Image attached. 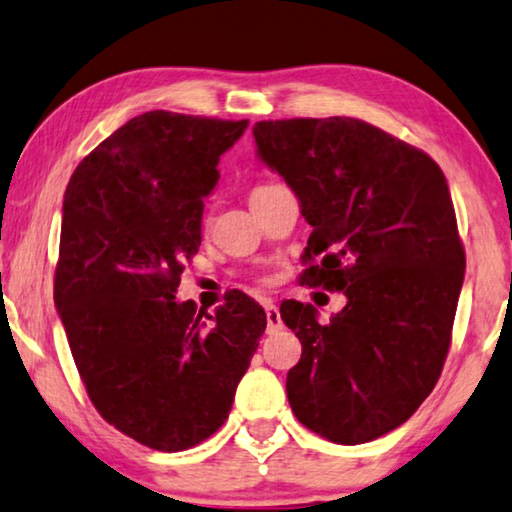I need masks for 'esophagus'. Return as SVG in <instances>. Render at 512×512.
I'll return each instance as SVG.
<instances>
[{
	"label": "esophagus",
	"instance_id": "1",
	"mask_svg": "<svg viewBox=\"0 0 512 512\" xmlns=\"http://www.w3.org/2000/svg\"><path fill=\"white\" fill-rule=\"evenodd\" d=\"M265 316H268V335H277V332L284 328V323H281L279 309L274 307L270 300L265 302Z\"/></svg>",
	"mask_w": 512,
	"mask_h": 512
}]
</instances>
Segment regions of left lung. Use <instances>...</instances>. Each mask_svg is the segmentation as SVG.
I'll use <instances>...</instances> for the list:
<instances>
[{
  "mask_svg": "<svg viewBox=\"0 0 512 512\" xmlns=\"http://www.w3.org/2000/svg\"><path fill=\"white\" fill-rule=\"evenodd\" d=\"M254 138L314 228L300 279L346 295L325 325L316 307L281 302L302 344L288 402L325 439H379L418 411L448 355L466 261L446 175L353 117L256 122Z\"/></svg>",
  "mask_w": 512,
  "mask_h": 512,
  "instance_id": "8db88e82",
  "label": "left lung"
}]
</instances>
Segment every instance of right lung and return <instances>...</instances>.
<instances>
[{"instance_id": "1", "label": "right lung", "mask_w": 512, "mask_h": 512, "mask_svg": "<svg viewBox=\"0 0 512 512\" xmlns=\"http://www.w3.org/2000/svg\"><path fill=\"white\" fill-rule=\"evenodd\" d=\"M247 127L150 110L87 154L64 194L55 307L80 379L110 425L164 453L224 425L268 325L244 293L214 316L175 300L219 157Z\"/></svg>"}]
</instances>
